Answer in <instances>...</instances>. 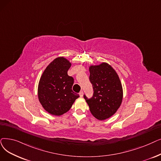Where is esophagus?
<instances>
[{"instance_id":"1","label":"esophagus","mask_w":161,"mask_h":161,"mask_svg":"<svg viewBox=\"0 0 161 161\" xmlns=\"http://www.w3.org/2000/svg\"><path fill=\"white\" fill-rule=\"evenodd\" d=\"M79 94H80V96L81 97H83V92H82V91H81V92H80Z\"/></svg>"}]
</instances>
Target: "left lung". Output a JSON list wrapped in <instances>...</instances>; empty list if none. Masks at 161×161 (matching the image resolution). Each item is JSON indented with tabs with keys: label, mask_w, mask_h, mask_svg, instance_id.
I'll list each match as a JSON object with an SVG mask.
<instances>
[{
	"label": "left lung",
	"mask_w": 161,
	"mask_h": 161,
	"mask_svg": "<svg viewBox=\"0 0 161 161\" xmlns=\"http://www.w3.org/2000/svg\"><path fill=\"white\" fill-rule=\"evenodd\" d=\"M89 80L93 87L90 99L84 95L91 113L99 120L114 115L123 99L122 86L115 69L107 62L89 67Z\"/></svg>",
	"instance_id": "left-lung-1"
}]
</instances>
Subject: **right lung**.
Segmentation results:
<instances>
[{
	"label": "right lung",
	"instance_id": "right-lung-1",
	"mask_svg": "<svg viewBox=\"0 0 161 161\" xmlns=\"http://www.w3.org/2000/svg\"><path fill=\"white\" fill-rule=\"evenodd\" d=\"M72 63L64 57L54 59L42 74L38 85V99L43 108L54 116L70 109L80 97L73 92L74 78L68 75Z\"/></svg>",
	"mask_w": 161,
	"mask_h": 161
}]
</instances>
